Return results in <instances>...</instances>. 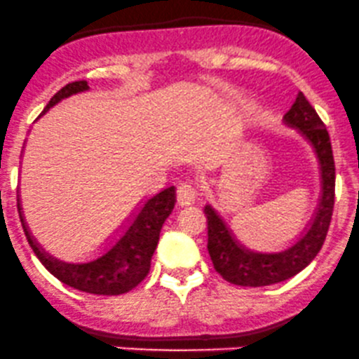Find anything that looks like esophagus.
Returning <instances> with one entry per match:
<instances>
[{"instance_id":"1","label":"esophagus","mask_w":359,"mask_h":359,"mask_svg":"<svg viewBox=\"0 0 359 359\" xmlns=\"http://www.w3.org/2000/svg\"><path fill=\"white\" fill-rule=\"evenodd\" d=\"M196 196H198V190L191 183H183L178 188V203L181 207H188L195 203Z\"/></svg>"}]
</instances>
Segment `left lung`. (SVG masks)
<instances>
[{"label":"left lung","mask_w":359,"mask_h":359,"mask_svg":"<svg viewBox=\"0 0 359 359\" xmlns=\"http://www.w3.org/2000/svg\"><path fill=\"white\" fill-rule=\"evenodd\" d=\"M284 123L299 130L313 145L320 164L322 196L315 217L306 233L292 246L279 253H257L238 243L229 227L210 205H205L207 224H209V255L214 269L227 283L245 287L271 286L283 283L289 277L302 272L322 248L329 231L334 210L335 196V164L332 145L325 125L320 119L303 92H298L296 101L284 114Z\"/></svg>","instance_id":"8db88e82"}]
</instances>
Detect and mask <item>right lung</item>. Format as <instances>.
<instances>
[{"label": "right lung", "mask_w": 359, "mask_h": 359, "mask_svg": "<svg viewBox=\"0 0 359 359\" xmlns=\"http://www.w3.org/2000/svg\"><path fill=\"white\" fill-rule=\"evenodd\" d=\"M88 86L86 80L72 82L57 90L44 107L42 114L57 104L61 99L70 97L76 92L87 90ZM176 203V188L169 187L147 200L138 215L135 217L132 226L125 234L119 238L116 245L99 257L97 260L87 262V264H67L44 252L32 234L25 226L22 207L18 203V215H20L22 226H24L25 236L29 245L32 246L34 253L41 260V264L48 269L56 279L79 291L90 292V294L102 296H118L123 292L132 291L142 280L147 277L150 271V260L159 243V234L163 229L165 219L169 217Z\"/></svg>", "instance_id": "1"}]
</instances>
